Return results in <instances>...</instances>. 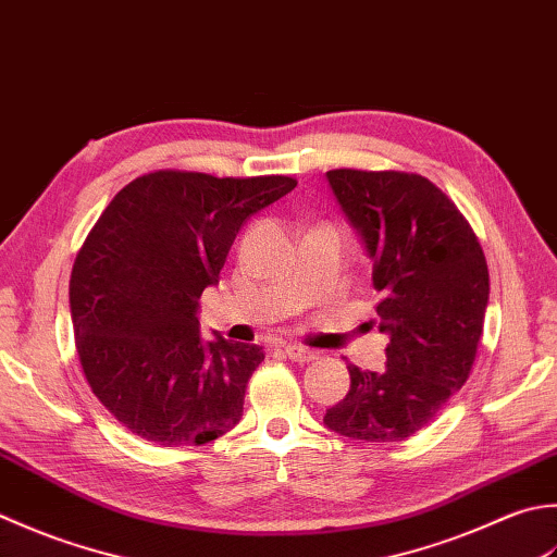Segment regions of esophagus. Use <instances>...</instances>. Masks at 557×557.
Masks as SVG:
<instances>
[{
    "instance_id": "esophagus-1",
    "label": "esophagus",
    "mask_w": 557,
    "mask_h": 557,
    "mask_svg": "<svg viewBox=\"0 0 557 557\" xmlns=\"http://www.w3.org/2000/svg\"><path fill=\"white\" fill-rule=\"evenodd\" d=\"M283 354H286L295 362H310V360L317 358L314 350L305 348V346H298V344H286V346H283Z\"/></svg>"
}]
</instances>
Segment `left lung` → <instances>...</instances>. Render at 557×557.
I'll return each mask as SVG.
<instances>
[{
    "mask_svg": "<svg viewBox=\"0 0 557 557\" xmlns=\"http://www.w3.org/2000/svg\"><path fill=\"white\" fill-rule=\"evenodd\" d=\"M326 183L372 262L374 322L389 344L382 372L348 362L350 389L324 425L362 442L406 440L469 380L491 295L483 249L423 175L342 168Z\"/></svg>",
    "mask_w": 557,
    "mask_h": 557,
    "instance_id": "1",
    "label": "left lung"
}]
</instances>
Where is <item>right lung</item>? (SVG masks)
Returning <instances> with one entry per match:
<instances>
[{
  "mask_svg": "<svg viewBox=\"0 0 557 557\" xmlns=\"http://www.w3.org/2000/svg\"><path fill=\"white\" fill-rule=\"evenodd\" d=\"M298 185L286 175L213 177L156 170L122 187L76 255L70 312L90 389L156 445H207L243 418L262 346L199 332L249 215Z\"/></svg>",
  "mask_w": 557,
  "mask_h": 557,
  "instance_id": "add662e5",
  "label": "right lung"
}]
</instances>
